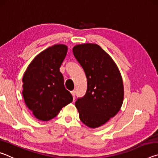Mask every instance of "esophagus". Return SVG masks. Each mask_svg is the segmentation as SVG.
I'll use <instances>...</instances> for the list:
<instances>
[{
  "mask_svg": "<svg viewBox=\"0 0 158 158\" xmlns=\"http://www.w3.org/2000/svg\"><path fill=\"white\" fill-rule=\"evenodd\" d=\"M71 94L73 95V97L74 100V99H75V90H73V91H71Z\"/></svg>",
  "mask_w": 158,
  "mask_h": 158,
  "instance_id": "obj_1",
  "label": "esophagus"
}]
</instances>
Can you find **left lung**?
Listing matches in <instances>:
<instances>
[{
  "instance_id": "obj_1",
  "label": "left lung",
  "mask_w": 158,
  "mask_h": 158,
  "mask_svg": "<svg viewBox=\"0 0 158 158\" xmlns=\"http://www.w3.org/2000/svg\"><path fill=\"white\" fill-rule=\"evenodd\" d=\"M73 53L87 78L86 93L75 102L79 118L88 127H98L121 107L124 96L121 74L110 56L98 44L76 45Z\"/></svg>"
}]
</instances>
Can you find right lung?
<instances>
[{
	"mask_svg": "<svg viewBox=\"0 0 158 158\" xmlns=\"http://www.w3.org/2000/svg\"><path fill=\"white\" fill-rule=\"evenodd\" d=\"M68 47L56 44L47 48L34 58L23 77V97L27 107L37 119L53 118L63 106L73 100L65 89L60 68Z\"/></svg>",
	"mask_w": 158,
	"mask_h": 158,
	"instance_id": "1",
	"label": "right lung"
}]
</instances>
